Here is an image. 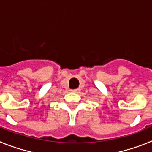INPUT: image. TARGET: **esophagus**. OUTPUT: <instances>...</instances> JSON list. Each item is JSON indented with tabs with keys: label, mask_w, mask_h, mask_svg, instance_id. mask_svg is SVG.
Returning a JSON list of instances; mask_svg holds the SVG:
<instances>
[{
	"label": "esophagus",
	"mask_w": 152,
	"mask_h": 152,
	"mask_svg": "<svg viewBox=\"0 0 152 152\" xmlns=\"http://www.w3.org/2000/svg\"><path fill=\"white\" fill-rule=\"evenodd\" d=\"M71 91L73 93H77L79 91L78 89H73V90H71Z\"/></svg>",
	"instance_id": "34e87169"
}]
</instances>
